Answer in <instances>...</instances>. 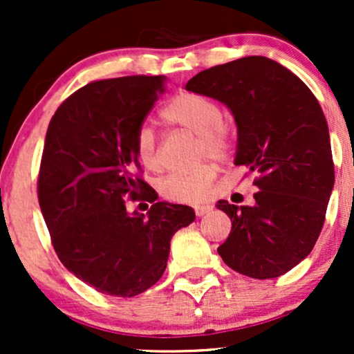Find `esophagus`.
Masks as SVG:
<instances>
[{"instance_id":"34e87169","label":"esophagus","mask_w":354,"mask_h":354,"mask_svg":"<svg viewBox=\"0 0 354 354\" xmlns=\"http://www.w3.org/2000/svg\"><path fill=\"white\" fill-rule=\"evenodd\" d=\"M211 211H213V208H211L209 205H198V206H194V213H196L198 218L206 216V214L211 213Z\"/></svg>"}]
</instances>
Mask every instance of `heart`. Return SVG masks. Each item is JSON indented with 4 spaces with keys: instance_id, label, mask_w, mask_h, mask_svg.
I'll return each instance as SVG.
<instances>
[{
    "instance_id": "b5f03b06",
    "label": "heart",
    "mask_w": 354,
    "mask_h": 354,
    "mask_svg": "<svg viewBox=\"0 0 354 354\" xmlns=\"http://www.w3.org/2000/svg\"><path fill=\"white\" fill-rule=\"evenodd\" d=\"M221 108L216 101L198 93H181L174 96L161 111V118L168 124L180 126L198 135V154L200 156L225 158L231 146V131L221 121ZM133 148L141 165L148 169L161 166L160 146L154 129L141 124L133 138ZM216 176V168L205 163L193 171L173 173L160 183V193L171 201L194 203L208 194Z\"/></svg>"
}]
</instances>
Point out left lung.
I'll return each instance as SVG.
<instances>
[{
    "mask_svg": "<svg viewBox=\"0 0 354 354\" xmlns=\"http://www.w3.org/2000/svg\"><path fill=\"white\" fill-rule=\"evenodd\" d=\"M186 89L230 108L238 128L234 165L258 174L253 206L218 201L231 219L218 254L250 278H278L311 253L335 185L323 109L298 76L265 56L198 73Z\"/></svg>",
    "mask_w": 354,
    "mask_h": 354,
    "instance_id": "1",
    "label": "left lung"
}]
</instances>
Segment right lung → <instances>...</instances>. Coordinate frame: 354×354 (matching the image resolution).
Listing matches in <instances>:
<instances>
[{"instance_id": "1", "label": "right lung", "mask_w": 354, "mask_h": 354, "mask_svg": "<svg viewBox=\"0 0 354 354\" xmlns=\"http://www.w3.org/2000/svg\"><path fill=\"white\" fill-rule=\"evenodd\" d=\"M165 76L93 81L61 103L44 140L38 200L51 243L68 271L96 291L131 298L166 270L169 241L194 221L185 205L158 201L136 176V129L165 93ZM126 197L153 205L147 216Z\"/></svg>"}]
</instances>
